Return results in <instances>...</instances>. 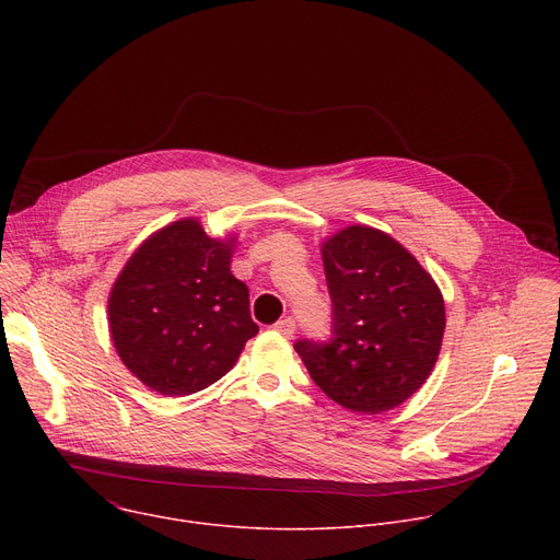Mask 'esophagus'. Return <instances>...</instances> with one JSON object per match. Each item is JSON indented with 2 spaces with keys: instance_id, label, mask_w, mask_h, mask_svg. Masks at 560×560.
Segmentation results:
<instances>
[{
  "instance_id": "34e87169",
  "label": "esophagus",
  "mask_w": 560,
  "mask_h": 560,
  "mask_svg": "<svg viewBox=\"0 0 560 560\" xmlns=\"http://www.w3.org/2000/svg\"><path fill=\"white\" fill-rule=\"evenodd\" d=\"M275 330L281 332L283 337H292L294 335V318H290V316L281 318V322L275 324Z\"/></svg>"
}]
</instances>
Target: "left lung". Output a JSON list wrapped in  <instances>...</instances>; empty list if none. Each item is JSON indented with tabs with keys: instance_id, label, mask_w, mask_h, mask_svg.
Masks as SVG:
<instances>
[{
	"instance_id": "obj_1",
	"label": "left lung",
	"mask_w": 560,
	"mask_h": 560,
	"mask_svg": "<svg viewBox=\"0 0 560 560\" xmlns=\"http://www.w3.org/2000/svg\"><path fill=\"white\" fill-rule=\"evenodd\" d=\"M322 255L332 335L296 341V354L312 381L352 412L401 406L441 350L445 307L436 283L401 244L368 225L341 230Z\"/></svg>"
}]
</instances>
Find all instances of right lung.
<instances>
[{"label": "right lung", "mask_w": 560, "mask_h": 560, "mask_svg": "<svg viewBox=\"0 0 560 560\" xmlns=\"http://www.w3.org/2000/svg\"><path fill=\"white\" fill-rule=\"evenodd\" d=\"M230 255L232 244L184 219L152 234L117 277L108 301L115 348L159 394L186 396L212 385L259 332Z\"/></svg>", "instance_id": "right-lung-1"}]
</instances>
